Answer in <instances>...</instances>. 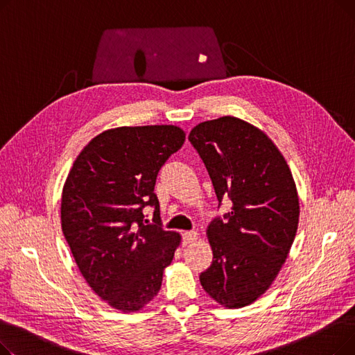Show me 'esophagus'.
Masks as SVG:
<instances>
[{"instance_id":"esophagus-1","label":"esophagus","mask_w":355,"mask_h":355,"mask_svg":"<svg viewBox=\"0 0 355 355\" xmlns=\"http://www.w3.org/2000/svg\"><path fill=\"white\" fill-rule=\"evenodd\" d=\"M197 239H198V233L194 232V230L184 232V233H182L184 243H191V241H194V240H197Z\"/></svg>"}]
</instances>
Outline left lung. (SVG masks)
<instances>
[{"label":"left lung","mask_w":355,"mask_h":355,"mask_svg":"<svg viewBox=\"0 0 355 355\" xmlns=\"http://www.w3.org/2000/svg\"><path fill=\"white\" fill-rule=\"evenodd\" d=\"M189 141L206 165L218 200L232 211L207 229L213 262L200 282L216 302L241 308L263 295L288 257L300 221L289 166L270 138L234 116L201 122Z\"/></svg>","instance_id":"1"}]
</instances>
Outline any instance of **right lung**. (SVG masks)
Segmentation results:
<instances>
[{
    "instance_id": "add662e5",
    "label": "right lung",
    "mask_w": 355,
    "mask_h": 355,
    "mask_svg": "<svg viewBox=\"0 0 355 355\" xmlns=\"http://www.w3.org/2000/svg\"><path fill=\"white\" fill-rule=\"evenodd\" d=\"M174 125L121 126L93 138L62 194V230L82 276L101 300L135 312L154 300L181 236L161 226L154 193L165 161L182 146ZM155 209L154 223L141 210Z\"/></svg>"
}]
</instances>
